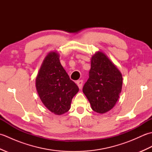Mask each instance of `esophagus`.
I'll list each match as a JSON object with an SVG mask.
<instances>
[{
	"label": "esophagus",
	"mask_w": 152,
	"mask_h": 152,
	"mask_svg": "<svg viewBox=\"0 0 152 152\" xmlns=\"http://www.w3.org/2000/svg\"><path fill=\"white\" fill-rule=\"evenodd\" d=\"M76 83H77V85H78V88H79L80 89H82V86H83V80H78V81L76 82Z\"/></svg>",
	"instance_id": "1"
}]
</instances>
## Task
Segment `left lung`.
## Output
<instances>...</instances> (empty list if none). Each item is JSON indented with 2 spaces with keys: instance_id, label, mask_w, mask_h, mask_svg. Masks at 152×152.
<instances>
[{
  "instance_id": "1",
  "label": "left lung",
  "mask_w": 152,
  "mask_h": 152,
  "mask_svg": "<svg viewBox=\"0 0 152 152\" xmlns=\"http://www.w3.org/2000/svg\"><path fill=\"white\" fill-rule=\"evenodd\" d=\"M122 75L118 68L102 52L91 58L89 78L83 87L91 108L104 114L114 107L122 88Z\"/></svg>"
}]
</instances>
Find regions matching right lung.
Returning a JSON list of instances; mask_svg holds the SVG:
<instances>
[{
  "label": "right lung",
  "mask_w": 152,
  "mask_h": 152,
  "mask_svg": "<svg viewBox=\"0 0 152 152\" xmlns=\"http://www.w3.org/2000/svg\"><path fill=\"white\" fill-rule=\"evenodd\" d=\"M36 88L44 106L55 114L61 115L70 110L73 96L79 91L61 65L59 54H48L36 79Z\"/></svg>",
  "instance_id": "1"
}]
</instances>
